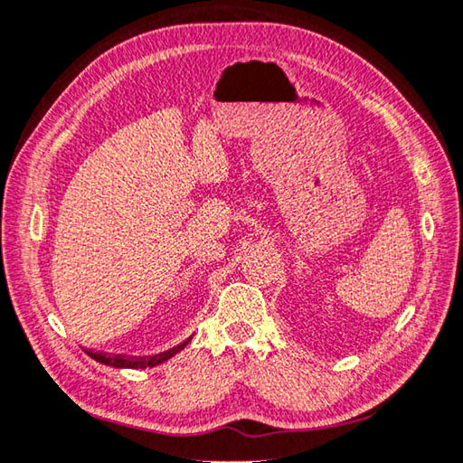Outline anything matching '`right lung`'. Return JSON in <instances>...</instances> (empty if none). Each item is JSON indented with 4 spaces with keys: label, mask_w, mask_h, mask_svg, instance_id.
Masks as SVG:
<instances>
[{
    "label": "right lung",
    "mask_w": 463,
    "mask_h": 463,
    "mask_svg": "<svg viewBox=\"0 0 463 463\" xmlns=\"http://www.w3.org/2000/svg\"><path fill=\"white\" fill-rule=\"evenodd\" d=\"M191 340V338H188ZM188 340H184V343L174 346L172 351H165L162 354H157V357H151V359H125V357H106V354L102 353H92V351H86L90 357H92L94 361L98 363H104V365H110V367H117V369H146V367H156L160 365V363L168 361L170 357H174V354L180 353L182 348H184L188 345Z\"/></svg>",
    "instance_id": "right-lung-1"
}]
</instances>
